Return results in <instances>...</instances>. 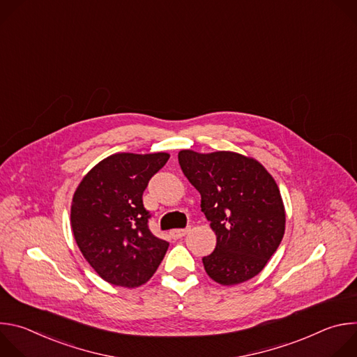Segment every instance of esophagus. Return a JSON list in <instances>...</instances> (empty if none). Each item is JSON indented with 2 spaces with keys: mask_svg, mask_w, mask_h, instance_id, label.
<instances>
[{
  "mask_svg": "<svg viewBox=\"0 0 357 357\" xmlns=\"http://www.w3.org/2000/svg\"><path fill=\"white\" fill-rule=\"evenodd\" d=\"M188 231H189V229H174L169 231V234L174 240H178V238H182Z\"/></svg>",
  "mask_w": 357,
  "mask_h": 357,
  "instance_id": "obj_1",
  "label": "esophagus"
}]
</instances>
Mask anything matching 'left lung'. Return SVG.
Instances as JSON below:
<instances>
[{
    "label": "left lung",
    "mask_w": 357,
    "mask_h": 357,
    "mask_svg": "<svg viewBox=\"0 0 357 357\" xmlns=\"http://www.w3.org/2000/svg\"><path fill=\"white\" fill-rule=\"evenodd\" d=\"M178 161L199 190L202 212L216 234L215 251L202 259L208 275L222 285L256 277L285 231V209L274 178L259 161L230 151L182 149Z\"/></svg>",
    "instance_id": "obj_1"
}]
</instances>
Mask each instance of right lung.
Here are the masks:
<instances>
[{
	"mask_svg": "<svg viewBox=\"0 0 357 357\" xmlns=\"http://www.w3.org/2000/svg\"><path fill=\"white\" fill-rule=\"evenodd\" d=\"M169 160L167 152H119L91 168L79 183L70 225L83 257L105 281L135 288L161 264L169 243L148 229L142 193Z\"/></svg>",
	"mask_w": 357,
	"mask_h": 357,
	"instance_id": "add662e5",
	"label": "right lung"
}]
</instances>
